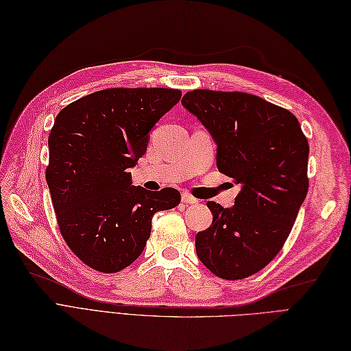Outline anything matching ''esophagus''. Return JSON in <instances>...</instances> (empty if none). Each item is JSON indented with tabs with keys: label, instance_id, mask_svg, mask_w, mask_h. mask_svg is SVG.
<instances>
[{
	"label": "esophagus",
	"instance_id": "obj_1",
	"mask_svg": "<svg viewBox=\"0 0 351 351\" xmlns=\"http://www.w3.org/2000/svg\"><path fill=\"white\" fill-rule=\"evenodd\" d=\"M182 201H183L184 204H191V205H196V204L199 202L196 197L191 196L189 193H183V195H182Z\"/></svg>",
	"mask_w": 351,
	"mask_h": 351
}]
</instances>
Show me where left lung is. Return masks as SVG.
<instances>
[{
    "label": "left lung",
    "mask_w": 351,
    "mask_h": 351,
    "mask_svg": "<svg viewBox=\"0 0 351 351\" xmlns=\"http://www.w3.org/2000/svg\"><path fill=\"white\" fill-rule=\"evenodd\" d=\"M182 105L211 134L219 171L241 184L233 206L206 204L213 224L196 234L197 258L219 278H248L276 257L304 202L307 138L289 110L252 94L193 90Z\"/></svg>",
    "instance_id": "obj_1"
}]
</instances>
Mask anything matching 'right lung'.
<instances>
[{"instance_id":"add662e5","label":"right lung","mask_w":351,"mask_h":351,"mask_svg":"<svg viewBox=\"0 0 351 351\" xmlns=\"http://www.w3.org/2000/svg\"><path fill=\"white\" fill-rule=\"evenodd\" d=\"M180 99L173 88H108L56 117L47 184L63 239L91 269L128 267L145 250L152 217L180 204L176 189L149 192L132 186L130 173L150 131Z\"/></svg>"}]
</instances>
